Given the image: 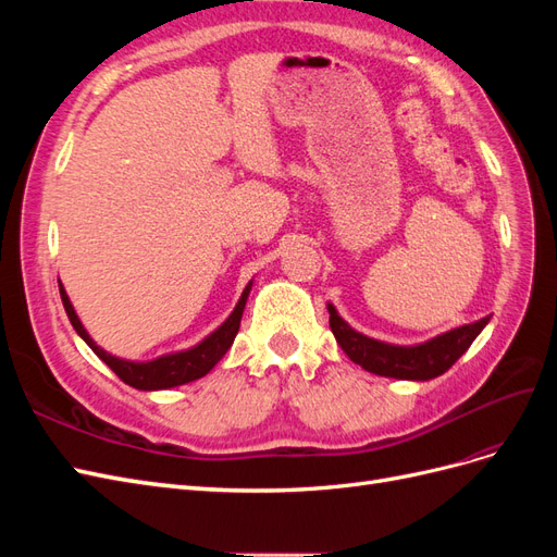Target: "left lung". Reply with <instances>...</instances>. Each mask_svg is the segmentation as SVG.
Segmentation results:
<instances>
[{"label":"left lung","instance_id":"1","mask_svg":"<svg viewBox=\"0 0 557 557\" xmlns=\"http://www.w3.org/2000/svg\"><path fill=\"white\" fill-rule=\"evenodd\" d=\"M327 311L334 339L352 362L376 376L404 381H430L448 372L491 320V315H485L476 323L455 327L418 346H393L352 330L332 305H327Z\"/></svg>","mask_w":557,"mask_h":557}]
</instances>
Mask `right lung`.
Returning a JSON list of instances; mask_svg holds the SVG:
<instances>
[{
	"instance_id": "1",
	"label": "right lung",
	"mask_w": 557,
	"mask_h": 557,
	"mask_svg": "<svg viewBox=\"0 0 557 557\" xmlns=\"http://www.w3.org/2000/svg\"><path fill=\"white\" fill-rule=\"evenodd\" d=\"M250 285L252 283L246 285V290L242 293L237 307H234V311L230 313L225 323L218 327L215 332H211L205 342L188 348V350L172 352V356H162V358H156L150 362L121 360V358L111 356V352H107L104 348H99L90 339V334L86 332V327L81 325V320H78V315L72 307V301L62 288V283H60V297H62L64 311H66V315H70L72 325L78 332L81 339L97 352L99 360H104L113 369V374L117 379H121L127 385H132V387H137V391H164V387H176V385H183V383H190V381L207 376L211 369L218 364V360L225 356V352L232 346V342H234V336H237V332H239L242 313H244V307H246Z\"/></svg>"
}]
</instances>
